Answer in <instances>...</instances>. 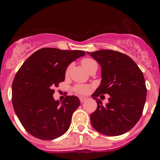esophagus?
I'll use <instances>...</instances> for the list:
<instances>
[{"mask_svg":"<svg viewBox=\"0 0 160 160\" xmlns=\"http://www.w3.org/2000/svg\"><path fill=\"white\" fill-rule=\"evenodd\" d=\"M87 99H88V98H84V97H80V102H81V103L84 102L85 101H87Z\"/></svg>","mask_w":160,"mask_h":160,"instance_id":"obj_1","label":"esophagus"}]
</instances>
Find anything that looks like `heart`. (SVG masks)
<instances>
[{
	"label": "heart",
	"mask_w": 160,
	"mask_h": 160,
	"mask_svg": "<svg viewBox=\"0 0 160 160\" xmlns=\"http://www.w3.org/2000/svg\"><path fill=\"white\" fill-rule=\"evenodd\" d=\"M81 64L83 67V68L86 70H88L89 72L91 68H93V67H98V63L95 60H93V59H90V58H85L81 60ZM71 66H68L67 68L66 69L65 71V76L66 77H68L69 74H70ZM90 87L89 85L87 84H81V83H77L75 86L73 87V90L74 92H76L78 94L84 95L87 94L90 92Z\"/></svg>",
	"instance_id": "heart-1"
}]
</instances>
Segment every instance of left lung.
I'll use <instances>...</instances> for the list:
<instances>
[{"instance_id": "1", "label": "left lung", "mask_w": 160, "mask_h": 160, "mask_svg": "<svg viewBox=\"0 0 160 160\" xmlns=\"http://www.w3.org/2000/svg\"><path fill=\"white\" fill-rule=\"evenodd\" d=\"M101 67V85L92 94L98 108L90 114L98 132L117 136L128 132L142 114L147 89L144 76L135 62L124 53L109 49L88 52ZM108 93L109 102L103 106L97 97Z\"/></svg>"}]
</instances>
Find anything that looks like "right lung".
I'll return each instance as SVG.
<instances>
[{"mask_svg": "<svg viewBox=\"0 0 160 160\" xmlns=\"http://www.w3.org/2000/svg\"><path fill=\"white\" fill-rule=\"evenodd\" d=\"M81 50L40 49L25 61L12 83L14 111L25 129L42 140H52L69 129L73 112L80 106L77 97L55 101L54 88L65 80L69 64L84 56Z\"/></svg>", "mask_w": 160, "mask_h": 160, "instance_id": "1", "label": "right lung"}]
</instances>
